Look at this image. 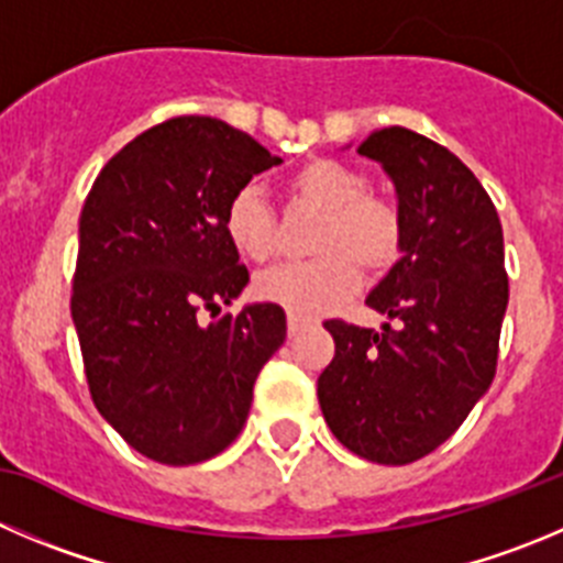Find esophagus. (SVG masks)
Listing matches in <instances>:
<instances>
[{
	"instance_id": "obj_1",
	"label": "esophagus",
	"mask_w": 563,
	"mask_h": 563,
	"mask_svg": "<svg viewBox=\"0 0 563 563\" xmlns=\"http://www.w3.org/2000/svg\"><path fill=\"white\" fill-rule=\"evenodd\" d=\"M307 320H301V318H296V314H290V318H287V334L290 336H296L298 331H303L307 329Z\"/></svg>"
}]
</instances>
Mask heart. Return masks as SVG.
<instances>
[{"mask_svg":"<svg viewBox=\"0 0 563 563\" xmlns=\"http://www.w3.org/2000/svg\"><path fill=\"white\" fill-rule=\"evenodd\" d=\"M298 210L320 216L312 238V262L285 265L256 278V296L296 318H314L345 301L358 285V271L382 278L406 254V218L393 198L371 192L362 170L331 157H312L287 179ZM229 243L243 260L265 265L278 251V223L256 187H243L223 216Z\"/></svg>","mask_w":563,"mask_h":563,"instance_id":"heart-1","label":"heart"}]
</instances>
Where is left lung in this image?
Masks as SVG:
<instances>
[{"label":"left lung","instance_id":"obj_1","mask_svg":"<svg viewBox=\"0 0 563 563\" xmlns=\"http://www.w3.org/2000/svg\"><path fill=\"white\" fill-rule=\"evenodd\" d=\"M384 165L406 218V254L367 307L384 331L325 320L334 358L318 378L331 433L376 464H411L467 420L497 371L508 303L489 192L445 146L404 126L358 143Z\"/></svg>","mask_w":563,"mask_h":563}]
</instances>
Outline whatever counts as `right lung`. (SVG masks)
<instances>
[{
  "mask_svg": "<svg viewBox=\"0 0 563 563\" xmlns=\"http://www.w3.org/2000/svg\"><path fill=\"white\" fill-rule=\"evenodd\" d=\"M278 163L227 121L176 115L112 154L85 198L71 282L85 378L101 417L154 462L187 467L227 451L285 342L276 303L198 320L249 285L223 216Z\"/></svg>",
  "mask_w": 563,
  "mask_h": 563,
  "instance_id": "add662e5",
  "label": "right lung"
}]
</instances>
